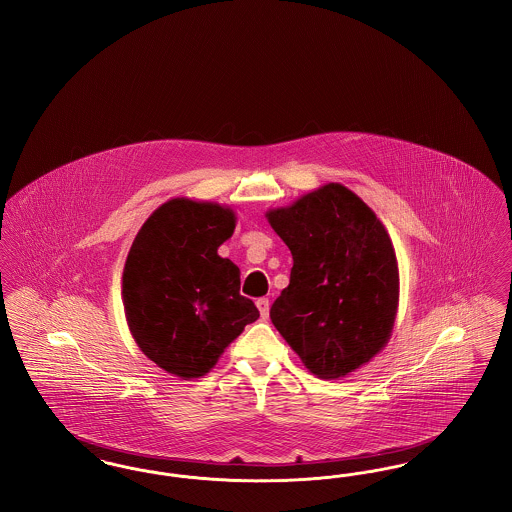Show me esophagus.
<instances>
[{
	"label": "esophagus",
	"mask_w": 512,
	"mask_h": 512,
	"mask_svg": "<svg viewBox=\"0 0 512 512\" xmlns=\"http://www.w3.org/2000/svg\"><path fill=\"white\" fill-rule=\"evenodd\" d=\"M257 309L261 313V318H268V309H270V303H268L267 297H261L257 299Z\"/></svg>",
	"instance_id": "obj_1"
}]
</instances>
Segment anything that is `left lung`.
Here are the masks:
<instances>
[{
  "instance_id": "1",
  "label": "left lung",
  "mask_w": 512,
  "mask_h": 512,
  "mask_svg": "<svg viewBox=\"0 0 512 512\" xmlns=\"http://www.w3.org/2000/svg\"><path fill=\"white\" fill-rule=\"evenodd\" d=\"M267 219L293 257L272 324L317 378L355 372L386 347L397 315L399 268L386 226L338 182Z\"/></svg>"
}]
</instances>
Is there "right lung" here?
Instances as JSON below:
<instances>
[{
  "label": "right lung",
  "instance_id": "right-lung-1",
  "mask_svg": "<svg viewBox=\"0 0 512 512\" xmlns=\"http://www.w3.org/2000/svg\"><path fill=\"white\" fill-rule=\"evenodd\" d=\"M236 213L213 201L174 197L136 234L122 272L130 334L147 359L182 380L205 376L259 318L240 295V268L219 247Z\"/></svg>",
  "mask_w": 512,
  "mask_h": 512
}]
</instances>
